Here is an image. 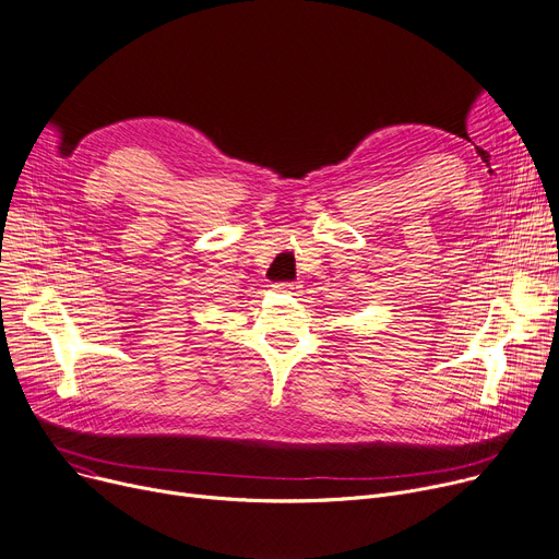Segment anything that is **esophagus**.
Segmentation results:
<instances>
[{
  "mask_svg": "<svg viewBox=\"0 0 559 559\" xmlns=\"http://www.w3.org/2000/svg\"><path fill=\"white\" fill-rule=\"evenodd\" d=\"M278 292H283V294H299L301 292V287L296 285V283H276L274 285Z\"/></svg>",
  "mask_w": 559,
  "mask_h": 559,
  "instance_id": "obj_1",
  "label": "esophagus"
}]
</instances>
